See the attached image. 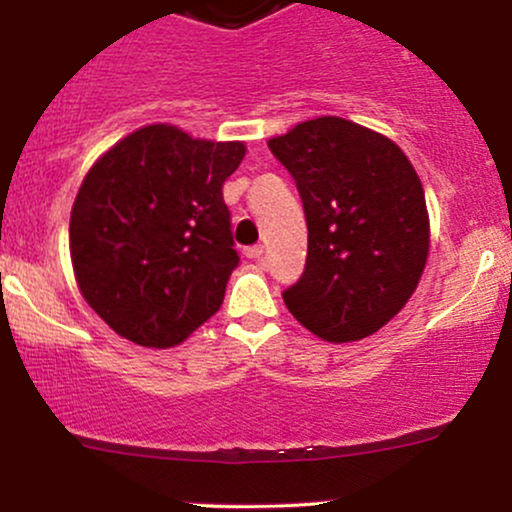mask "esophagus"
Returning a JSON list of instances; mask_svg holds the SVG:
<instances>
[{"label": "esophagus", "instance_id": "34e87169", "mask_svg": "<svg viewBox=\"0 0 512 512\" xmlns=\"http://www.w3.org/2000/svg\"><path fill=\"white\" fill-rule=\"evenodd\" d=\"M262 252H264L262 245H250V248H245V257H248V260H260Z\"/></svg>", "mask_w": 512, "mask_h": 512}]
</instances>
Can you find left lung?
I'll return each mask as SVG.
<instances>
[{
  "label": "left lung",
  "instance_id": "left-lung-1",
  "mask_svg": "<svg viewBox=\"0 0 512 512\" xmlns=\"http://www.w3.org/2000/svg\"><path fill=\"white\" fill-rule=\"evenodd\" d=\"M269 151L296 180L308 223L291 315L327 342L378 332L409 301L428 257L424 187L395 142L342 117L301 122Z\"/></svg>",
  "mask_w": 512,
  "mask_h": 512
}]
</instances>
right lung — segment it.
Returning <instances> with one entry per match:
<instances>
[{
  "mask_svg": "<svg viewBox=\"0 0 512 512\" xmlns=\"http://www.w3.org/2000/svg\"><path fill=\"white\" fill-rule=\"evenodd\" d=\"M243 156L240 142L149 125L88 170L69 250L86 303L120 337L166 349L221 308L240 262L221 187Z\"/></svg>",
  "mask_w": 512,
  "mask_h": 512,
  "instance_id": "1",
  "label": "right lung"
}]
</instances>
